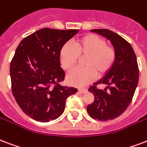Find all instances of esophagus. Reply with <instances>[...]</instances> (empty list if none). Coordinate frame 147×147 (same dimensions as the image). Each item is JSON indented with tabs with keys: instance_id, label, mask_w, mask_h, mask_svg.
Segmentation results:
<instances>
[{
	"instance_id": "esophagus-1",
	"label": "esophagus",
	"mask_w": 147,
	"mask_h": 147,
	"mask_svg": "<svg viewBox=\"0 0 147 147\" xmlns=\"http://www.w3.org/2000/svg\"><path fill=\"white\" fill-rule=\"evenodd\" d=\"M78 92H81V93H86V92H87V89L84 88H78Z\"/></svg>"
}]
</instances>
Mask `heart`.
Wrapping results in <instances>:
<instances>
[{
    "instance_id": "heart-1",
    "label": "heart",
    "mask_w": 147,
    "mask_h": 147,
    "mask_svg": "<svg viewBox=\"0 0 147 147\" xmlns=\"http://www.w3.org/2000/svg\"><path fill=\"white\" fill-rule=\"evenodd\" d=\"M73 47L65 45L60 52L61 65L70 71L77 65L79 59H83V69H76L67 76V81L75 86H85L108 72L116 60V52L113 47L106 45L102 38L88 34L74 41Z\"/></svg>"
}]
</instances>
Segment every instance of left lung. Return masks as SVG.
<instances>
[{
  "label": "left lung",
  "instance_id": "8db88e82",
  "mask_svg": "<svg viewBox=\"0 0 147 147\" xmlns=\"http://www.w3.org/2000/svg\"><path fill=\"white\" fill-rule=\"evenodd\" d=\"M112 42L116 57L113 65L105 77L93 84L88 91L94 95L93 102L87 106L92 118L107 121L119 117L128 108L139 80V68L136 54L128 41L108 29H93ZM106 84L109 91L98 90L97 86Z\"/></svg>",
  "mask_w": 147,
  "mask_h": 147
}]
</instances>
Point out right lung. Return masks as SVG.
<instances>
[{
	"label": "right lung",
	"mask_w": 147,
	"mask_h": 147,
	"mask_svg": "<svg viewBox=\"0 0 147 147\" xmlns=\"http://www.w3.org/2000/svg\"><path fill=\"white\" fill-rule=\"evenodd\" d=\"M77 29H40L20 42L11 61V90L24 113L39 122L54 120L63 113L65 101L78 89L60 85L65 73L60 52Z\"/></svg>",
	"instance_id": "1"
}]
</instances>
